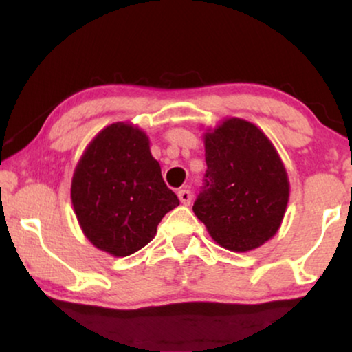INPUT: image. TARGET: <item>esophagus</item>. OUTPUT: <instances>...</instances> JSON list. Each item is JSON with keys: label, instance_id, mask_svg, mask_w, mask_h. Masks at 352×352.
Returning <instances> with one entry per match:
<instances>
[{"label": "esophagus", "instance_id": "34e87169", "mask_svg": "<svg viewBox=\"0 0 352 352\" xmlns=\"http://www.w3.org/2000/svg\"><path fill=\"white\" fill-rule=\"evenodd\" d=\"M177 197H179V200H181L182 205H189L190 200H192L190 190H187V189H182V190L177 192Z\"/></svg>", "mask_w": 352, "mask_h": 352}]
</instances>
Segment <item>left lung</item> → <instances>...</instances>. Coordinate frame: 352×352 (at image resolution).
<instances>
[{
  "mask_svg": "<svg viewBox=\"0 0 352 352\" xmlns=\"http://www.w3.org/2000/svg\"><path fill=\"white\" fill-rule=\"evenodd\" d=\"M206 179L194 213L210 237L230 252L261 247L280 229L290 181L261 128L229 117L204 133Z\"/></svg>",
  "mask_w": 352,
  "mask_h": 352,
  "instance_id": "left-lung-1",
  "label": "left lung"
}]
</instances>
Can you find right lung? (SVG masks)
I'll return each instance as SVG.
<instances>
[{"instance_id": "right-lung-1", "label": "right lung", "mask_w": 352, "mask_h": 352, "mask_svg": "<svg viewBox=\"0 0 352 352\" xmlns=\"http://www.w3.org/2000/svg\"><path fill=\"white\" fill-rule=\"evenodd\" d=\"M70 199L85 237L115 258L146 247L163 216L179 205L163 181L146 131L131 122L109 124L86 146Z\"/></svg>"}]
</instances>
